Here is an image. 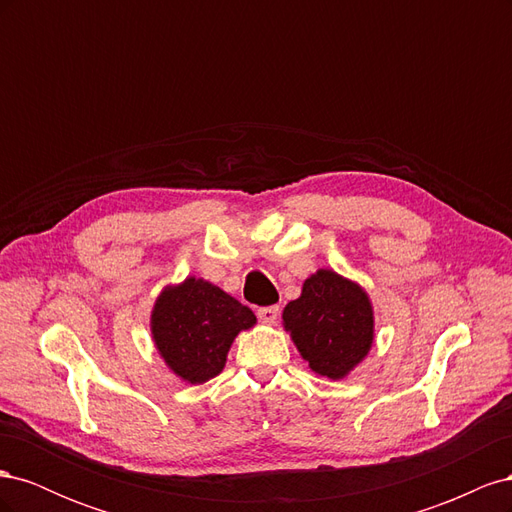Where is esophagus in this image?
Wrapping results in <instances>:
<instances>
[{
  "label": "esophagus",
  "mask_w": 512,
  "mask_h": 512,
  "mask_svg": "<svg viewBox=\"0 0 512 512\" xmlns=\"http://www.w3.org/2000/svg\"><path fill=\"white\" fill-rule=\"evenodd\" d=\"M256 314H258V320H260L262 324H275L277 318H280V307H277V305L260 307Z\"/></svg>",
  "instance_id": "esophagus-1"
}]
</instances>
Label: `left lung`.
Masks as SVG:
<instances>
[{"label": "left lung", "mask_w": 512, "mask_h": 512, "mask_svg": "<svg viewBox=\"0 0 512 512\" xmlns=\"http://www.w3.org/2000/svg\"><path fill=\"white\" fill-rule=\"evenodd\" d=\"M282 320L309 369L331 380L346 378L374 344L369 294L333 269L309 275Z\"/></svg>", "instance_id": "obj_1"}]
</instances>
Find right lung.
<instances>
[{"instance_id": "1", "label": "right lung", "mask_w": 512, "mask_h": 512, "mask_svg": "<svg viewBox=\"0 0 512 512\" xmlns=\"http://www.w3.org/2000/svg\"><path fill=\"white\" fill-rule=\"evenodd\" d=\"M256 316L247 305L200 277L166 286L151 309V337L166 367L188 384L220 374L228 350Z\"/></svg>"}]
</instances>
